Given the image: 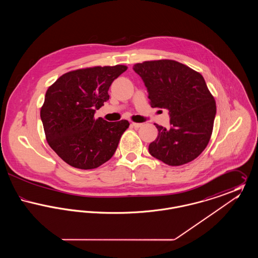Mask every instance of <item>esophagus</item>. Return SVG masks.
I'll use <instances>...</instances> for the list:
<instances>
[{"mask_svg":"<svg viewBox=\"0 0 258 258\" xmlns=\"http://www.w3.org/2000/svg\"><path fill=\"white\" fill-rule=\"evenodd\" d=\"M132 125L133 126H135V128H138V127H140V126H142V123H132Z\"/></svg>","mask_w":258,"mask_h":258,"instance_id":"1","label":"esophagus"}]
</instances>
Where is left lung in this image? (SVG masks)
Segmentation results:
<instances>
[{"instance_id":"8db88e82","label":"left lung","mask_w":258,"mask_h":258,"mask_svg":"<svg viewBox=\"0 0 258 258\" xmlns=\"http://www.w3.org/2000/svg\"><path fill=\"white\" fill-rule=\"evenodd\" d=\"M134 71L147 88L151 106L170 116V128L155 123L159 134L149 153L171 166L197 159L208 145L217 112L203 76L173 60L143 61Z\"/></svg>"}]
</instances>
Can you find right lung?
I'll use <instances>...</instances> for the list:
<instances>
[{
  "label": "right lung",
  "instance_id": "right-lung-1",
  "mask_svg": "<svg viewBox=\"0 0 258 258\" xmlns=\"http://www.w3.org/2000/svg\"><path fill=\"white\" fill-rule=\"evenodd\" d=\"M126 69L117 64L76 70L62 74L46 91L40 109L46 140L71 166L94 169L114 155L130 123L94 116L109 99L112 82Z\"/></svg>",
  "mask_w": 258,
  "mask_h": 258
}]
</instances>
